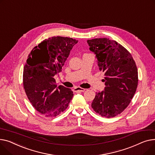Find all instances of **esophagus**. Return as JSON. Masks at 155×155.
<instances>
[{"label":"esophagus","instance_id":"esophagus-1","mask_svg":"<svg viewBox=\"0 0 155 155\" xmlns=\"http://www.w3.org/2000/svg\"><path fill=\"white\" fill-rule=\"evenodd\" d=\"M86 89L84 88H81L80 87H76L74 88V91L75 92H84Z\"/></svg>","mask_w":155,"mask_h":155}]
</instances>
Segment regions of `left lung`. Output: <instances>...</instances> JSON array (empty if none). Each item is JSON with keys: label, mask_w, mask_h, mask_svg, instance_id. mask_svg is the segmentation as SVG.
<instances>
[{"label": "left lung", "mask_w": 155, "mask_h": 155, "mask_svg": "<svg viewBox=\"0 0 155 155\" xmlns=\"http://www.w3.org/2000/svg\"><path fill=\"white\" fill-rule=\"evenodd\" d=\"M89 50L104 72V91L96 93L94 111L110 118L121 113L130 103L138 86V70L131 54L116 41L99 38L87 40Z\"/></svg>", "instance_id": "8db88e82"}]
</instances>
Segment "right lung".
<instances>
[{
    "label": "right lung",
    "mask_w": 155,
    "mask_h": 155,
    "mask_svg": "<svg viewBox=\"0 0 155 155\" xmlns=\"http://www.w3.org/2000/svg\"><path fill=\"white\" fill-rule=\"evenodd\" d=\"M78 41L69 38L52 37L44 40L31 52L23 72V84L33 107L47 117H55L68 107L73 92L57 86L54 77L61 71L70 52Z\"/></svg>",
    "instance_id": "1"
}]
</instances>
